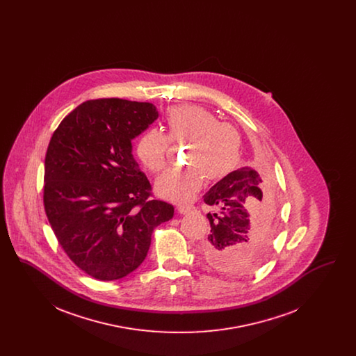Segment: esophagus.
Listing matches in <instances>:
<instances>
[{
  "label": "esophagus",
  "mask_w": 356,
  "mask_h": 356,
  "mask_svg": "<svg viewBox=\"0 0 356 356\" xmlns=\"http://www.w3.org/2000/svg\"><path fill=\"white\" fill-rule=\"evenodd\" d=\"M177 211H179V213H181V215H186L189 211H191V207H184V205H179L177 207Z\"/></svg>",
  "instance_id": "34e87169"
}]
</instances>
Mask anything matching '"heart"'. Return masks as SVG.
I'll list each match as a JSON object with an SVG mask.
<instances>
[{
  "label": "heart",
  "instance_id": "1",
  "mask_svg": "<svg viewBox=\"0 0 356 356\" xmlns=\"http://www.w3.org/2000/svg\"><path fill=\"white\" fill-rule=\"evenodd\" d=\"M167 134L144 131L136 144V154L145 168L157 173L165 170L170 143L188 144L183 170H170L156 181V192L170 202H191L203 188L204 180L219 181L235 170L240 159V136L227 122L197 105H179L165 115Z\"/></svg>",
  "mask_w": 356,
  "mask_h": 356
}]
</instances>
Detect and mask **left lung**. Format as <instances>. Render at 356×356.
I'll return each mask as SVG.
<instances>
[{
    "instance_id": "left-lung-1",
    "label": "left lung",
    "mask_w": 356,
    "mask_h": 356,
    "mask_svg": "<svg viewBox=\"0 0 356 356\" xmlns=\"http://www.w3.org/2000/svg\"><path fill=\"white\" fill-rule=\"evenodd\" d=\"M267 172L243 167L221 179L204 195V203L213 211L207 215L211 232L200 245L204 260L216 271L245 275L257 268L267 244L260 236L263 216L270 205ZM266 186L263 191L261 186Z\"/></svg>"
}]
</instances>
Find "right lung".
<instances>
[{
    "mask_svg": "<svg viewBox=\"0 0 356 356\" xmlns=\"http://www.w3.org/2000/svg\"><path fill=\"white\" fill-rule=\"evenodd\" d=\"M159 118L151 102L89 100L51 136L44 207L69 259L102 282L119 280L147 257L153 229L173 205L149 199L152 186L132 154V140Z\"/></svg>",
    "mask_w": 356,
    "mask_h": 356,
    "instance_id": "right-lung-1",
    "label": "right lung"
}]
</instances>
